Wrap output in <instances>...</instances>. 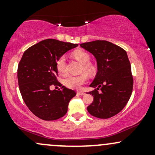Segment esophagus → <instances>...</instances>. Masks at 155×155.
<instances>
[{"instance_id": "34e87169", "label": "esophagus", "mask_w": 155, "mask_h": 155, "mask_svg": "<svg viewBox=\"0 0 155 155\" xmlns=\"http://www.w3.org/2000/svg\"><path fill=\"white\" fill-rule=\"evenodd\" d=\"M77 94L78 95H85V93L84 92H81V91H79V92H77Z\"/></svg>"}]
</instances>
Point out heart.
<instances>
[{"label": "heart", "mask_w": 155, "mask_h": 155, "mask_svg": "<svg viewBox=\"0 0 155 155\" xmlns=\"http://www.w3.org/2000/svg\"><path fill=\"white\" fill-rule=\"evenodd\" d=\"M73 56L78 61L83 64L82 71L87 72L91 74L94 71V68L90 63V56L88 53L83 50H76L72 53ZM56 69L58 74L61 76H65L67 74L66 63H65V56H61L58 58L56 62ZM87 74H82L79 76H70L66 78L64 81V84L68 87L71 89H79L81 86L87 81Z\"/></svg>", "instance_id": "b5f03b06"}]
</instances>
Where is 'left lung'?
<instances>
[{
	"instance_id": "8db88e82",
	"label": "left lung",
	"mask_w": 155,
	"mask_h": 155,
	"mask_svg": "<svg viewBox=\"0 0 155 155\" xmlns=\"http://www.w3.org/2000/svg\"><path fill=\"white\" fill-rule=\"evenodd\" d=\"M97 60V72L90 85L95 89L89 94L93 102L87 107L92 116L108 119L117 114L128 102L133 91V79L127 52L107 41H94L80 44ZM99 88L101 91L98 92Z\"/></svg>"
}]
</instances>
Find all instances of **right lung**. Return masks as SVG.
<instances>
[{"instance_id":"obj_1","label":"right lung","mask_w":155,"mask_h":155,"mask_svg":"<svg viewBox=\"0 0 155 155\" xmlns=\"http://www.w3.org/2000/svg\"><path fill=\"white\" fill-rule=\"evenodd\" d=\"M77 46L46 39L28 48L23 54L17 69L19 91L30 111L38 118L55 120L67 113L69 101L76 92L58 82L56 62ZM52 84L62 86L61 90L50 91L49 87Z\"/></svg>"}]
</instances>
